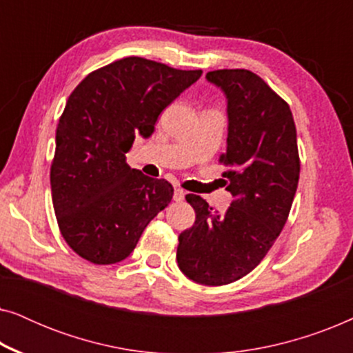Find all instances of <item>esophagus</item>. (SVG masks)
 Instances as JSON below:
<instances>
[{"label":"esophagus","mask_w":353,"mask_h":353,"mask_svg":"<svg viewBox=\"0 0 353 353\" xmlns=\"http://www.w3.org/2000/svg\"><path fill=\"white\" fill-rule=\"evenodd\" d=\"M185 196H186L185 191L180 190V188H175V192H173V199H175L176 202H180V201L185 199Z\"/></svg>","instance_id":"34e87169"}]
</instances>
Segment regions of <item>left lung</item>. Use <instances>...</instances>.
I'll return each mask as SVG.
<instances>
[{"label": "left lung", "mask_w": 353, "mask_h": 353, "mask_svg": "<svg viewBox=\"0 0 353 353\" xmlns=\"http://www.w3.org/2000/svg\"><path fill=\"white\" fill-rule=\"evenodd\" d=\"M205 79L223 90L228 138L220 162L234 201L225 215L201 196L188 194L196 221L178 236V267L192 281L223 286L262 262L286 223L301 161L292 112L254 72L221 69Z\"/></svg>", "instance_id": "left-lung-1"}]
</instances>
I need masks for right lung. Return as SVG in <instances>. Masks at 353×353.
Here are the masks:
<instances>
[{
  "mask_svg": "<svg viewBox=\"0 0 353 353\" xmlns=\"http://www.w3.org/2000/svg\"><path fill=\"white\" fill-rule=\"evenodd\" d=\"M201 75L132 56L91 72L72 91L56 130L51 194L62 238L81 259L122 262L170 204V183L130 168L125 154L137 134L151 137L162 110Z\"/></svg>",
  "mask_w": 353,
  "mask_h": 353,
  "instance_id": "right-lung-1",
  "label": "right lung"
}]
</instances>
